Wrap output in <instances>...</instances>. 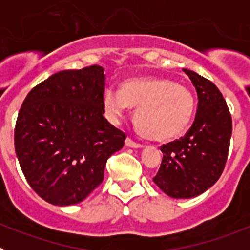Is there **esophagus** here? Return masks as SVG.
<instances>
[{"label": "esophagus", "mask_w": 250, "mask_h": 250, "mask_svg": "<svg viewBox=\"0 0 250 250\" xmlns=\"http://www.w3.org/2000/svg\"><path fill=\"white\" fill-rule=\"evenodd\" d=\"M125 145L129 147H134V149H138V147H143V145L139 144V143H135V141L132 140V139L127 138L126 140H125Z\"/></svg>", "instance_id": "34e87169"}]
</instances>
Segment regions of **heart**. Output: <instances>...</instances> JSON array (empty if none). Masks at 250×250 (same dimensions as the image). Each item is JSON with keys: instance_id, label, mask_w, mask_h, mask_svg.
<instances>
[{"instance_id": "obj_1", "label": "heart", "mask_w": 250, "mask_h": 250, "mask_svg": "<svg viewBox=\"0 0 250 250\" xmlns=\"http://www.w3.org/2000/svg\"><path fill=\"white\" fill-rule=\"evenodd\" d=\"M104 109L110 120L118 121L134 107V123L144 138L167 141L188 130L195 109L189 89L165 77H143L124 81L120 91L106 89Z\"/></svg>"}]
</instances>
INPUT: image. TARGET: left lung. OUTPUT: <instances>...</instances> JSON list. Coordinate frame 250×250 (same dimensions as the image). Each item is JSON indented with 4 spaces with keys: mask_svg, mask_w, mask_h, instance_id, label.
<instances>
[{
    "mask_svg": "<svg viewBox=\"0 0 250 250\" xmlns=\"http://www.w3.org/2000/svg\"><path fill=\"white\" fill-rule=\"evenodd\" d=\"M198 94L195 120L179 140L160 147V169L154 183L175 199L194 198L213 187L228 158L231 116L222 92L211 81L183 68Z\"/></svg>",
    "mask_w": 250,
    "mask_h": 250,
    "instance_id": "8db88e82",
    "label": "left lung"
}]
</instances>
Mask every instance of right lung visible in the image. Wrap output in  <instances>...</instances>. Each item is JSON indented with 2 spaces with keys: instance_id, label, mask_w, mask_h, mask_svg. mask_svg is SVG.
I'll use <instances>...</instances> for the list:
<instances>
[{
  "instance_id": "obj_1",
  "label": "right lung",
  "mask_w": 250,
  "mask_h": 250,
  "mask_svg": "<svg viewBox=\"0 0 250 250\" xmlns=\"http://www.w3.org/2000/svg\"><path fill=\"white\" fill-rule=\"evenodd\" d=\"M101 66L63 70L28 92L15 150L30 187L50 204L83 202L103 183L106 161L126 135L104 118Z\"/></svg>"
}]
</instances>
